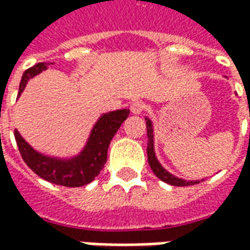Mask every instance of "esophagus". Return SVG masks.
Instances as JSON below:
<instances>
[{
    "label": "esophagus",
    "mask_w": 250,
    "mask_h": 250,
    "mask_svg": "<svg viewBox=\"0 0 250 250\" xmlns=\"http://www.w3.org/2000/svg\"><path fill=\"white\" fill-rule=\"evenodd\" d=\"M130 109L132 114H135V115L141 114L142 111L145 109V104L142 103V102H134V103L130 105Z\"/></svg>",
    "instance_id": "1"
}]
</instances>
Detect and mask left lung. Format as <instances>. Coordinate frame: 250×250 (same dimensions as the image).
<instances>
[{"label": "left lung", "mask_w": 250, "mask_h": 250, "mask_svg": "<svg viewBox=\"0 0 250 250\" xmlns=\"http://www.w3.org/2000/svg\"><path fill=\"white\" fill-rule=\"evenodd\" d=\"M145 119H146L147 139H148V142H147V158H148V165L151 167L152 173L155 174L161 181H163V182H166L168 185H173V186H190V185L199 184V181H186V179L175 177L171 173H168L167 170L159 163V161L157 159V155H155V150H154V128H152V122L147 116Z\"/></svg>", "instance_id": "8db88e82"}]
</instances>
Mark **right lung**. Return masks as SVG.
<instances>
[{
    "label": "right lung",
    "instance_id": "add662e5",
    "mask_svg": "<svg viewBox=\"0 0 250 250\" xmlns=\"http://www.w3.org/2000/svg\"><path fill=\"white\" fill-rule=\"evenodd\" d=\"M48 65L49 64L46 62H39L24 72L20 83L19 98L30 79L45 71ZM128 114L130 109L127 108L102 114L92 127L85 146L77 155L71 158L51 157L39 152L25 141L17 130H14V138L24 162L39 177L60 186L80 188L91 184L104 167L109 143Z\"/></svg>",
    "mask_w": 250,
    "mask_h": 250
}]
</instances>
